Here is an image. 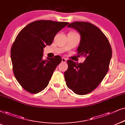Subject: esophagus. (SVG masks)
I'll return each instance as SVG.
<instances>
[{"label":"esophagus","instance_id":"obj_1","mask_svg":"<svg viewBox=\"0 0 125 125\" xmlns=\"http://www.w3.org/2000/svg\"><path fill=\"white\" fill-rule=\"evenodd\" d=\"M62 62H67V59H66V58H62Z\"/></svg>","mask_w":125,"mask_h":125}]
</instances>
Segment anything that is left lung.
<instances>
[{
    "instance_id": "left-lung-1",
    "label": "left lung",
    "mask_w": 125,
    "mask_h": 125,
    "mask_svg": "<svg viewBox=\"0 0 125 125\" xmlns=\"http://www.w3.org/2000/svg\"><path fill=\"white\" fill-rule=\"evenodd\" d=\"M81 36L77 53L84 56L82 63L67 61L64 72L66 85L77 94H86L97 87L106 75L112 57L108 39L95 25L85 22H74L68 25Z\"/></svg>"
}]
</instances>
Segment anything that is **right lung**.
Segmentation results:
<instances>
[{
    "label": "right lung",
    "instance_id": "add662e5",
    "mask_svg": "<svg viewBox=\"0 0 125 125\" xmlns=\"http://www.w3.org/2000/svg\"><path fill=\"white\" fill-rule=\"evenodd\" d=\"M69 23L36 21L26 25L17 35L11 49V59L15 78L26 91L37 94L48 85L62 58L56 55L44 60L43 49L51 45L57 33Z\"/></svg>",
    "mask_w": 125,
    "mask_h": 125
}]
</instances>
